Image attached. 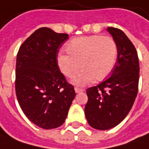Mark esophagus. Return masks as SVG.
<instances>
[{
	"label": "esophagus",
	"mask_w": 149,
	"mask_h": 149,
	"mask_svg": "<svg viewBox=\"0 0 149 149\" xmlns=\"http://www.w3.org/2000/svg\"><path fill=\"white\" fill-rule=\"evenodd\" d=\"M83 89L82 88H79V87H75V91L76 93H80V92H82L83 91Z\"/></svg>",
	"instance_id": "obj_1"
}]
</instances>
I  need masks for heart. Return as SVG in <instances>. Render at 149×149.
<instances>
[{"mask_svg": "<svg viewBox=\"0 0 149 149\" xmlns=\"http://www.w3.org/2000/svg\"><path fill=\"white\" fill-rule=\"evenodd\" d=\"M68 54H60L57 63L62 73L67 77H73L76 86H83L94 80L105 79L113 71L118 50L114 39L108 35H90L72 39L65 46Z\"/></svg>", "mask_w": 149, "mask_h": 149, "instance_id": "1", "label": "heart"}]
</instances>
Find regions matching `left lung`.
<instances>
[{
	"label": "left lung",
	"instance_id": "obj_1",
	"mask_svg": "<svg viewBox=\"0 0 149 149\" xmlns=\"http://www.w3.org/2000/svg\"><path fill=\"white\" fill-rule=\"evenodd\" d=\"M116 41L117 60L112 74L99 85L86 90L88 101L85 115L88 124L100 130L118 125L130 111L139 79V63L135 47L122 30L109 27Z\"/></svg>",
	"mask_w": 149,
	"mask_h": 149
}]
</instances>
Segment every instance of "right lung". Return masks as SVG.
Returning a JSON list of instances; mask_svg holds the SVG:
<instances>
[{
	"instance_id": "right-lung-1",
	"label": "right lung",
	"mask_w": 149,
	"mask_h": 149,
	"mask_svg": "<svg viewBox=\"0 0 149 149\" xmlns=\"http://www.w3.org/2000/svg\"><path fill=\"white\" fill-rule=\"evenodd\" d=\"M68 39L47 27L35 30L19 49L15 67V92L24 114L44 130L61 126L76 96L59 69V49Z\"/></svg>"
}]
</instances>
